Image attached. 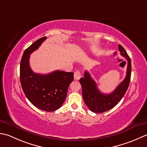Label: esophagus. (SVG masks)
<instances>
[{"instance_id":"obj_1","label":"esophagus","mask_w":147,"mask_h":147,"mask_svg":"<svg viewBox=\"0 0 147 147\" xmlns=\"http://www.w3.org/2000/svg\"><path fill=\"white\" fill-rule=\"evenodd\" d=\"M82 75L81 73H80V71H76V72L74 73V79L76 80H79L81 77Z\"/></svg>"}]
</instances>
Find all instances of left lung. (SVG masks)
Returning <instances> with one entry per match:
<instances>
[{"mask_svg": "<svg viewBox=\"0 0 147 147\" xmlns=\"http://www.w3.org/2000/svg\"><path fill=\"white\" fill-rule=\"evenodd\" d=\"M121 55L127 61L126 76L123 81L110 94H103L98 89L96 83L92 79L88 71H85L84 77L79 82L82 88V97L89 109L94 113H103L113 109L124 96L129 85L131 75V61L127 53L119 45Z\"/></svg>", "mask_w": 147, "mask_h": 147, "instance_id": "8db88e82", "label": "left lung"}]
</instances>
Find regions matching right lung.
<instances>
[{
  "instance_id": "obj_1",
  "label": "right lung",
  "mask_w": 147,
  "mask_h": 147,
  "mask_svg": "<svg viewBox=\"0 0 147 147\" xmlns=\"http://www.w3.org/2000/svg\"><path fill=\"white\" fill-rule=\"evenodd\" d=\"M46 39V37L39 38L24 51L20 63V82L24 93L33 105L44 111L53 112L64 103L74 73L56 70L43 75L32 70L30 55Z\"/></svg>"
}]
</instances>
